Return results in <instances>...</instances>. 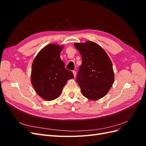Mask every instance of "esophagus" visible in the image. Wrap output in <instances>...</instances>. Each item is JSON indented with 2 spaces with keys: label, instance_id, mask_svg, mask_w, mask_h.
Returning a JSON list of instances; mask_svg holds the SVG:
<instances>
[{
  "label": "esophagus",
  "instance_id": "1",
  "mask_svg": "<svg viewBox=\"0 0 146 146\" xmlns=\"http://www.w3.org/2000/svg\"><path fill=\"white\" fill-rule=\"evenodd\" d=\"M72 72H73V74H74V77H76V70H72Z\"/></svg>",
  "mask_w": 146,
  "mask_h": 146
}]
</instances>
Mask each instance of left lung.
I'll use <instances>...</instances> for the list:
<instances>
[{
  "label": "left lung",
  "instance_id": "1",
  "mask_svg": "<svg viewBox=\"0 0 146 146\" xmlns=\"http://www.w3.org/2000/svg\"><path fill=\"white\" fill-rule=\"evenodd\" d=\"M74 46L82 58L76 79L82 94L92 100L102 98L114 80L111 60L103 48L92 41L76 42Z\"/></svg>",
  "mask_w": 146,
  "mask_h": 146
}]
</instances>
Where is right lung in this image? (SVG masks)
<instances>
[{
	"mask_svg": "<svg viewBox=\"0 0 146 146\" xmlns=\"http://www.w3.org/2000/svg\"><path fill=\"white\" fill-rule=\"evenodd\" d=\"M62 47L50 44L39 52L32 64L31 81L35 90L43 99L52 100L60 96L69 79L74 78L65 68L60 54Z\"/></svg>",
	"mask_w": 146,
	"mask_h": 146,
	"instance_id": "1",
	"label": "right lung"
}]
</instances>
